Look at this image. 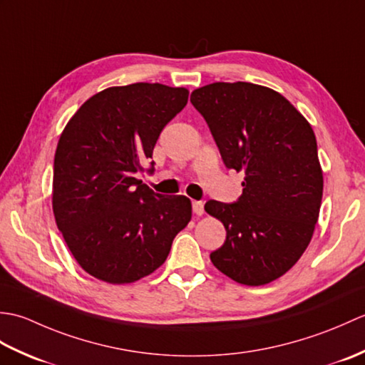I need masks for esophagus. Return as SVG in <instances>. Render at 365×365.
Returning a JSON list of instances; mask_svg holds the SVG:
<instances>
[{
    "mask_svg": "<svg viewBox=\"0 0 365 365\" xmlns=\"http://www.w3.org/2000/svg\"><path fill=\"white\" fill-rule=\"evenodd\" d=\"M192 212H195L197 216L204 215V202H202V200H192Z\"/></svg>",
    "mask_w": 365,
    "mask_h": 365,
    "instance_id": "esophagus-1",
    "label": "esophagus"
}]
</instances>
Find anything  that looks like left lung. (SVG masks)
<instances>
[{"label":"left lung","mask_w":365,"mask_h":365,"mask_svg":"<svg viewBox=\"0 0 365 365\" xmlns=\"http://www.w3.org/2000/svg\"><path fill=\"white\" fill-rule=\"evenodd\" d=\"M190 100L226 168L245 173L237 202L205 204L227 234L210 260L238 284L273 282L299 260L319 221L323 170L311 123L260 84L212 83L192 91Z\"/></svg>","instance_id":"1"}]
</instances>
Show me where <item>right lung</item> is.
<instances>
[{
  "label": "right lung",
  "instance_id": "add662e5",
  "mask_svg": "<svg viewBox=\"0 0 365 365\" xmlns=\"http://www.w3.org/2000/svg\"><path fill=\"white\" fill-rule=\"evenodd\" d=\"M188 94L160 83L108 88L86 100L61 133L54 220L78 265L100 281L122 285L153 273L191 220L188 197L158 195L136 178Z\"/></svg>",
  "mask_w": 365,
  "mask_h": 365
}]
</instances>
